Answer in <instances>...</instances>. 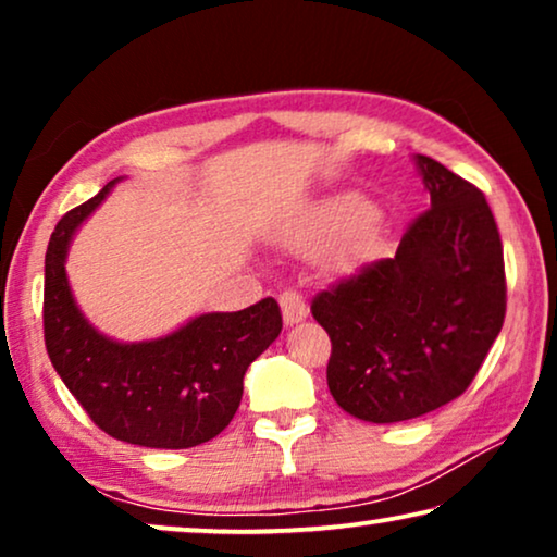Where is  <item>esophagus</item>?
I'll list each match as a JSON object with an SVG mask.
<instances>
[{"label": "esophagus", "instance_id": "esophagus-1", "mask_svg": "<svg viewBox=\"0 0 557 557\" xmlns=\"http://www.w3.org/2000/svg\"><path fill=\"white\" fill-rule=\"evenodd\" d=\"M278 304H281V311H284L286 326L299 324L301 319H307L309 314L307 301H304V296L299 292H294V288H286V292L278 296Z\"/></svg>", "mask_w": 557, "mask_h": 557}]
</instances>
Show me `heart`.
Returning <instances> with one entry per match:
<instances>
[{"mask_svg":"<svg viewBox=\"0 0 557 557\" xmlns=\"http://www.w3.org/2000/svg\"><path fill=\"white\" fill-rule=\"evenodd\" d=\"M372 231V215L364 197L342 193L311 205L286 227V246L299 253H319L337 243L342 258L355 256Z\"/></svg>","mask_w":557,"mask_h":557,"instance_id":"obj_1","label":"heart"}]
</instances>
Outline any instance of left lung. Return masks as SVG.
Returning <instances> with one entry per match:
<instances>
[{"label":"left lung","instance_id":"left-lung-1","mask_svg":"<svg viewBox=\"0 0 557 557\" xmlns=\"http://www.w3.org/2000/svg\"><path fill=\"white\" fill-rule=\"evenodd\" d=\"M416 164L431 208L395 256L311 301L332 339V398L370 423L410 421L459 398L505 324V256L484 193L436 159L418 154Z\"/></svg>","mask_w":557,"mask_h":557}]
</instances>
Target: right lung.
<instances>
[{"label": "right lung", "mask_w": 557, "mask_h": 557, "mask_svg": "<svg viewBox=\"0 0 557 557\" xmlns=\"http://www.w3.org/2000/svg\"><path fill=\"white\" fill-rule=\"evenodd\" d=\"M116 182L55 225L45 253V347L67 391L109 436L147 448L205 444L233 421L248 364L284 326L281 309L269 296L243 311L200 314L162 339L134 345L96 332L67 286L65 256L75 227Z\"/></svg>", "instance_id": "obj_1"}]
</instances>
